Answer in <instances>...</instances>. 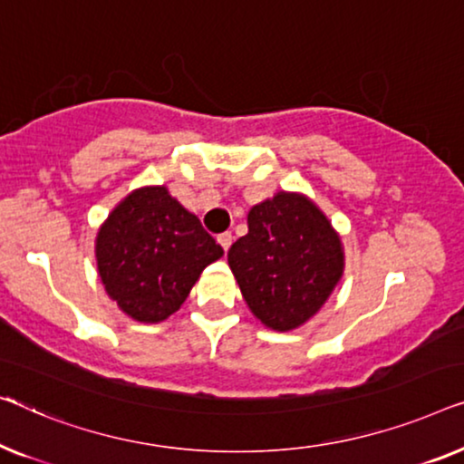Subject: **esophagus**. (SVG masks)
Instances as JSON below:
<instances>
[{
  "mask_svg": "<svg viewBox=\"0 0 464 464\" xmlns=\"http://www.w3.org/2000/svg\"><path fill=\"white\" fill-rule=\"evenodd\" d=\"M217 239H218V244H220V246H223V250L227 252V250H229L231 241H233V235H231L229 231H225V233H220Z\"/></svg>",
  "mask_w": 464,
  "mask_h": 464,
  "instance_id": "obj_1",
  "label": "esophagus"
}]
</instances>
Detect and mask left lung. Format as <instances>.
I'll return each mask as SVG.
<instances>
[{
    "label": "left lung",
    "mask_w": 464,
    "mask_h": 464,
    "mask_svg": "<svg viewBox=\"0 0 464 464\" xmlns=\"http://www.w3.org/2000/svg\"><path fill=\"white\" fill-rule=\"evenodd\" d=\"M227 256L250 311L277 332L309 322L344 271L341 237L325 214L285 191L247 212V233Z\"/></svg>",
    "instance_id": "1"
}]
</instances>
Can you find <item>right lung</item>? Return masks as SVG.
<instances>
[{
  "mask_svg": "<svg viewBox=\"0 0 464 464\" xmlns=\"http://www.w3.org/2000/svg\"><path fill=\"white\" fill-rule=\"evenodd\" d=\"M220 256L223 247L166 187L136 188L96 235L104 290L142 324L164 322L179 311L201 271Z\"/></svg>",
  "mask_w": 464,
  "mask_h": 464,
  "instance_id": "obj_1",
  "label": "right lung"
}]
</instances>
